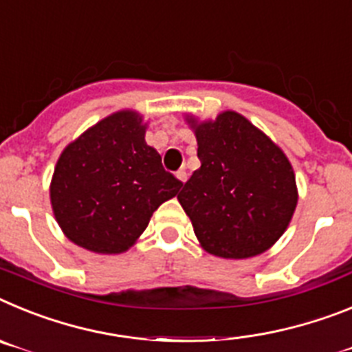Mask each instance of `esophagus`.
Instances as JSON below:
<instances>
[{"label":"esophagus","mask_w":352,"mask_h":352,"mask_svg":"<svg viewBox=\"0 0 352 352\" xmlns=\"http://www.w3.org/2000/svg\"><path fill=\"white\" fill-rule=\"evenodd\" d=\"M175 175H177V179L180 180V182H186V180H188V172H186L184 168H182V170H179Z\"/></svg>","instance_id":"obj_1"}]
</instances>
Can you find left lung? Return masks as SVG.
<instances>
[{"mask_svg":"<svg viewBox=\"0 0 352 352\" xmlns=\"http://www.w3.org/2000/svg\"><path fill=\"white\" fill-rule=\"evenodd\" d=\"M201 166L179 193L201 246L223 258L265 252L285 232L296 204L289 159L239 113L197 125Z\"/></svg>","mask_w":352,"mask_h":352,"instance_id":"8db88e82","label":"left lung"}]
</instances>
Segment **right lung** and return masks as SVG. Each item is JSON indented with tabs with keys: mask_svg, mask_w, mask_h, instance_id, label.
<instances>
[{
	"mask_svg": "<svg viewBox=\"0 0 352 352\" xmlns=\"http://www.w3.org/2000/svg\"><path fill=\"white\" fill-rule=\"evenodd\" d=\"M180 186L145 143L142 117L120 111L63 151L51 182V204L72 243L96 253H122Z\"/></svg>",
	"mask_w": 352,
	"mask_h": 352,
	"instance_id": "add662e5",
	"label": "right lung"
}]
</instances>
